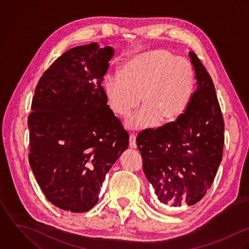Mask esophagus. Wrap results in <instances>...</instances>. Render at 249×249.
<instances>
[{
  "label": "esophagus",
  "mask_w": 249,
  "mask_h": 249,
  "mask_svg": "<svg viewBox=\"0 0 249 249\" xmlns=\"http://www.w3.org/2000/svg\"><path fill=\"white\" fill-rule=\"evenodd\" d=\"M136 139L137 136L135 134H131L130 135V139H129V145L132 148H137V142H136Z\"/></svg>",
  "instance_id": "34e87169"
}]
</instances>
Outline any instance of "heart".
Returning a JSON list of instances; mask_svg holds the SVG:
<instances>
[{"label":"heart","instance_id":"obj_1","mask_svg":"<svg viewBox=\"0 0 249 249\" xmlns=\"http://www.w3.org/2000/svg\"><path fill=\"white\" fill-rule=\"evenodd\" d=\"M194 89L191 64L165 50L134 56L124 64L119 78L108 77L106 81L108 105L114 114L127 116L141 98L142 107L126 120L132 130L177 120L188 108Z\"/></svg>","mask_w":249,"mask_h":249}]
</instances>
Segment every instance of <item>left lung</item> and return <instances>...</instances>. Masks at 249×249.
I'll return each mask as SVG.
<instances>
[{"label": "left lung", "mask_w": 249, "mask_h": 249, "mask_svg": "<svg viewBox=\"0 0 249 249\" xmlns=\"http://www.w3.org/2000/svg\"><path fill=\"white\" fill-rule=\"evenodd\" d=\"M197 89L185 113L137 137L143 171L167 211L198 203L222 160L224 122L213 83L196 53H189Z\"/></svg>", "instance_id": "obj_1"}]
</instances>
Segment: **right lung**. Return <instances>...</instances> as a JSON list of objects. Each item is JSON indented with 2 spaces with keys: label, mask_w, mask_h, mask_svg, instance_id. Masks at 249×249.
<instances>
[{
  "label": "right lung",
  "mask_w": 249,
  "mask_h": 249,
  "mask_svg": "<svg viewBox=\"0 0 249 249\" xmlns=\"http://www.w3.org/2000/svg\"><path fill=\"white\" fill-rule=\"evenodd\" d=\"M112 54L96 42L72 48L35 90L29 161L46 198L64 211L84 213L96 205L107 172L129 144L102 88Z\"/></svg>",
  "instance_id": "1"
}]
</instances>
